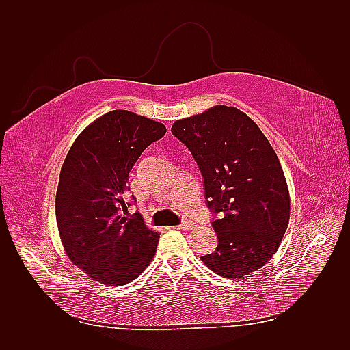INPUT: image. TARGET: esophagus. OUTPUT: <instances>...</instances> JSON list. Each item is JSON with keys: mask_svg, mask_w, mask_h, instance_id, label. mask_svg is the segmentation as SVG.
<instances>
[{"mask_svg": "<svg viewBox=\"0 0 350 350\" xmlns=\"http://www.w3.org/2000/svg\"><path fill=\"white\" fill-rule=\"evenodd\" d=\"M194 224L191 220H183L181 225H178V229H193Z\"/></svg>", "mask_w": 350, "mask_h": 350, "instance_id": "1", "label": "esophagus"}]
</instances>
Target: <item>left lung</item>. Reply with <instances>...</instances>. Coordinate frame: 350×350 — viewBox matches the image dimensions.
Returning a JSON list of instances; mask_svg holds the SVG:
<instances>
[{
  "instance_id": "left-lung-1",
  "label": "left lung",
  "mask_w": 350,
  "mask_h": 350,
  "mask_svg": "<svg viewBox=\"0 0 350 350\" xmlns=\"http://www.w3.org/2000/svg\"><path fill=\"white\" fill-rule=\"evenodd\" d=\"M171 131L198 165L215 215L217 247L201 261L228 279L258 270L278 251L291 213L283 169L266 135L225 105L179 120Z\"/></svg>"
}]
</instances>
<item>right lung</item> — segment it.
<instances>
[{
  "mask_svg": "<svg viewBox=\"0 0 350 350\" xmlns=\"http://www.w3.org/2000/svg\"><path fill=\"white\" fill-rule=\"evenodd\" d=\"M165 133L163 124L146 116L111 111L77 137L61 167L55 215L62 245L102 284L130 283L154 256L161 234L139 211L129 213L135 203L129 178L146 147Z\"/></svg>",
  "mask_w": 350,
  "mask_h": 350,
  "instance_id": "add662e5",
  "label": "right lung"
}]
</instances>
